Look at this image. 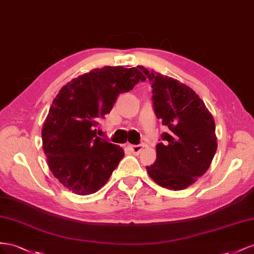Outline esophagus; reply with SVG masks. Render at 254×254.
I'll return each instance as SVG.
<instances>
[{
  "label": "esophagus",
  "instance_id": "esophagus-1",
  "mask_svg": "<svg viewBox=\"0 0 254 254\" xmlns=\"http://www.w3.org/2000/svg\"><path fill=\"white\" fill-rule=\"evenodd\" d=\"M129 149H131V151L133 152L134 154L138 155L142 150V146H141V144H132V146H129Z\"/></svg>",
  "mask_w": 254,
  "mask_h": 254
}]
</instances>
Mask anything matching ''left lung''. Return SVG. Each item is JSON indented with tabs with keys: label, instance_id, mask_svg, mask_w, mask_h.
Wrapping results in <instances>:
<instances>
[{
	"label": "left lung",
	"instance_id": "8db88e82",
	"mask_svg": "<svg viewBox=\"0 0 254 254\" xmlns=\"http://www.w3.org/2000/svg\"><path fill=\"white\" fill-rule=\"evenodd\" d=\"M152 84L157 119L169 128L156 144V161L147 168L159 186L181 190L208 169L217 150L215 121L190 87L154 70L137 66Z\"/></svg>",
	"mask_w": 254,
	"mask_h": 254
}]
</instances>
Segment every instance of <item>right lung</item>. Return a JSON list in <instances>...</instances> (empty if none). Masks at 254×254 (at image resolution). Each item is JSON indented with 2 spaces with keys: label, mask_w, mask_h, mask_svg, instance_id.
<instances>
[{
  "label": "right lung",
  "mask_w": 254,
  "mask_h": 254,
  "mask_svg": "<svg viewBox=\"0 0 254 254\" xmlns=\"http://www.w3.org/2000/svg\"><path fill=\"white\" fill-rule=\"evenodd\" d=\"M146 81L135 67L93 69L64 85L51 105L41 131L49 168L72 192L90 194L103 187L125 151L97 136L100 118L118 96Z\"/></svg>",
  "instance_id": "1"
}]
</instances>
